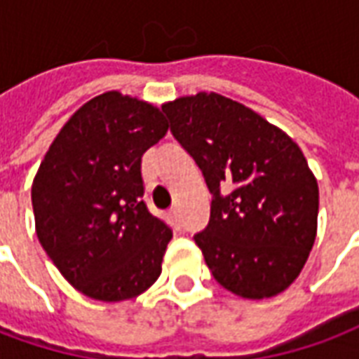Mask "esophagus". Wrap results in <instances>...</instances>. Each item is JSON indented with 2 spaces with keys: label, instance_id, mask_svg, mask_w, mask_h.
Wrapping results in <instances>:
<instances>
[{
  "label": "esophagus",
  "instance_id": "34e87169",
  "mask_svg": "<svg viewBox=\"0 0 359 359\" xmlns=\"http://www.w3.org/2000/svg\"><path fill=\"white\" fill-rule=\"evenodd\" d=\"M168 216H170V222H172L176 227H180V210H177V208H172V210L168 212Z\"/></svg>",
  "mask_w": 359,
  "mask_h": 359
}]
</instances>
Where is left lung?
I'll return each mask as SVG.
<instances>
[{
  "mask_svg": "<svg viewBox=\"0 0 359 359\" xmlns=\"http://www.w3.org/2000/svg\"><path fill=\"white\" fill-rule=\"evenodd\" d=\"M162 111L212 193L208 226L193 239L214 279L252 300L283 292L304 268L318 229V182L300 147L218 93L180 97Z\"/></svg>",
  "mask_w": 359,
  "mask_h": 359,
  "instance_id": "8db88e82",
  "label": "left lung"
}]
</instances>
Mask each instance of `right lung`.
Returning <instances> with one entry per match:
<instances>
[{
    "mask_svg": "<svg viewBox=\"0 0 359 359\" xmlns=\"http://www.w3.org/2000/svg\"><path fill=\"white\" fill-rule=\"evenodd\" d=\"M168 132L164 112L107 91L62 126L32 183L36 233L86 297L120 302L158 279L172 239L143 203L141 156Z\"/></svg>",
    "mask_w": 359,
    "mask_h": 359,
    "instance_id": "1",
    "label": "right lung"
}]
</instances>
